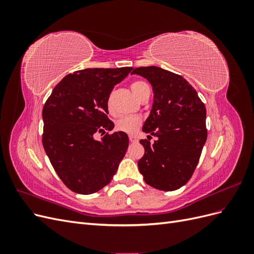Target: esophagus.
<instances>
[{
  "label": "esophagus",
  "mask_w": 254,
  "mask_h": 254,
  "mask_svg": "<svg viewBox=\"0 0 254 254\" xmlns=\"http://www.w3.org/2000/svg\"><path fill=\"white\" fill-rule=\"evenodd\" d=\"M129 141L131 142V143H135V142H137L136 136H134V135H129Z\"/></svg>",
  "instance_id": "obj_1"
}]
</instances>
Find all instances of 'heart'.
<instances>
[{
    "mask_svg": "<svg viewBox=\"0 0 254 254\" xmlns=\"http://www.w3.org/2000/svg\"><path fill=\"white\" fill-rule=\"evenodd\" d=\"M149 88L148 84L145 81L137 80L131 83V90L136 97H139L142 92ZM110 106V104H109ZM141 125V119L137 117H131V115H124V117H121L117 123H115V128H117L119 131H123L126 133H132Z\"/></svg>",
    "mask_w": 254,
    "mask_h": 254,
    "instance_id": "obj_1",
    "label": "heart"
}]
</instances>
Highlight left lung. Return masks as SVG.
<instances>
[{
    "label": "left lung",
    "instance_id": "8db88e82",
    "mask_svg": "<svg viewBox=\"0 0 254 254\" xmlns=\"http://www.w3.org/2000/svg\"><path fill=\"white\" fill-rule=\"evenodd\" d=\"M131 74L147 79L153 104L143 126L148 140H141L144 156L137 166L148 186L161 190L183 187L193 175L207 131L205 106L182 76L159 66L136 67ZM158 137L150 144L151 135Z\"/></svg>",
    "mask_w": 254,
    "mask_h": 254
}]
</instances>
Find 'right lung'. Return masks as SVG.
<instances>
[{
    "label": "right lung",
    "mask_w": 254,
    "mask_h": 254,
    "mask_svg": "<svg viewBox=\"0 0 254 254\" xmlns=\"http://www.w3.org/2000/svg\"><path fill=\"white\" fill-rule=\"evenodd\" d=\"M132 67L84 68L66 75L52 91L42 110V143L54 170L71 190L90 195L110 183L129 139L111 131L107 117L112 89Z\"/></svg>",
    "instance_id": "obj_1"
}]
</instances>
